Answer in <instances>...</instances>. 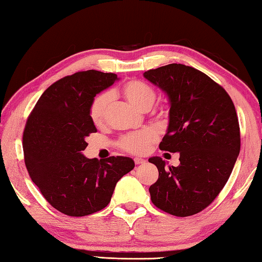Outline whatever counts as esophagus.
Here are the masks:
<instances>
[{
  "label": "esophagus",
  "mask_w": 262,
  "mask_h": 262,
  "mask_svg": "<svg viewBox=\"0 0 262 262\" xmlns=\"http://www.w3.org/2000/svg\"><path fill=\"white\" fill-rule=\"evenodd\" d=\"M135 163H136V164H142V163H145V160L140 159V157H136Z\"/></svg>",
  "instance_id": "esophagus-1"
}]
</instances>
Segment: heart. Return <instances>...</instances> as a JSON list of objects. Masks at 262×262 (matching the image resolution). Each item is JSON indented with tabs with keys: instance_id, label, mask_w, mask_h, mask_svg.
Instances as JSON below:
<instances>
[{
	"instance_id": "b5f03b06",
	"label": "heart",
	"mask_w": 262,
	"mask_h": 262,
	"mask_svg": "<svg viewBox=\"0 0 262 262\" xmlns=\"http://www.w3.org/2000/svg\"><path fill=\"white\" fill-rule=\"evenodd\" d=\"M121 93L124 96L125 99L131 102L140 111H148L155 101L156 93L155 90L149 84L132 80L126 82L121 88ZM111 102V95L108 92H102L100 95L95 97L90 105L89 114H90L93 124L101 125L106 117L107 107ZM156 140V133L145 129L135 133H130L122 138L120 140V146L123 150L129 151L131 154H145L148 148Z\"/></svg>"
}]
</instances>
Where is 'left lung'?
Wrapping results in <instances>:
<instances>
[{"instance_id":"left-lung-1","label":"left lung","mask_w":262,"mask_h":262,"mask_svg":"<svg viewBox=\"0 0 262 262\" xmlns=\"http://www.w3.org/2000/svg\"><path fill=\"white\" fill-rule=\"evenodd\" d=\"M166 93L169 126L160 149L179 152L180 164L150 157L159 179L149 187L156 208L176 216L204 210L224 188L241 149L237 114L225 89L206 74L182 63L144 73Z\"/></svg>"}]
</instances>
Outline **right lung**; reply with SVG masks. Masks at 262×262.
Returning a JSON list of instances; mask_svg holds the SVG:
<instances>
[{"mask_svg":"<svg viewBox=\"0 0 262 262\" xmlns=\"http://www.w3.org/2000/svg\"><path fill=\"white\" fill-rule=\"evenodd\" d=\"M116 74L77 72L49 86L29 114L23 136L25 164L49 204L61 213L84 216L106 208L117 181L135 167L130 157L105 161L82 154L97 132L89 114L98 93Z\"/></svg>","mask_w":262,"mask_h":262,"instance_id":"right-lung-1","label":"right lung"}]
</instances>
